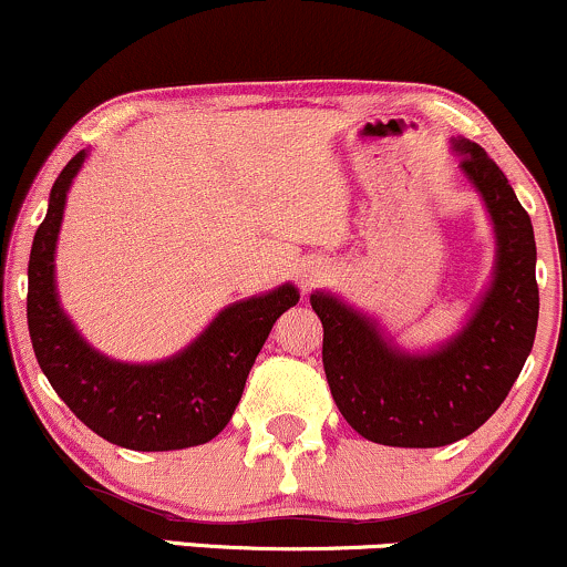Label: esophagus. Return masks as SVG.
<instances>
[{
	"instance_id": "34e87169",
	"label": "esophagus",
	"mask_w": 567,
	"mask_h": 567,
	"mask_svg": "<svg viewBox=\"0 0 567 567\" xmlns=\"http://www.w3.org/2000/svg\"><path fill=\"white\" fill-rule=\"evenodd\" d=\"M326 276H329V265L321 262V259H305V262L297 265V281L302 284L305 291L321 284Z\"/></svg>"
}]
</instances>
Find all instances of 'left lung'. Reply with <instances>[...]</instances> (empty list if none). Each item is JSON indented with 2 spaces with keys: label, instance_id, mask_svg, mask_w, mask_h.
<instances>
[{
  "label": "left lung",
  "instance_id": "left-lung-1",
  "mask_svg": "<svg viewBox=\"0 0 567 567\" xmlns=\"http://www.w3.org/2000/svg\"><path fill=\"white\" fill-rule=\"evenodd\" d=\"M462 169L496 225L498 262L481 310L432 355H403L374 323L329 295L310 305L323 323V371L348 424L365 441L437 449L462 441L509 395L536 339V241L509 179L477 143H456Z\"/></svg>",
  "mask_w": 567,
  "mask_h": 567
}]
</instances>
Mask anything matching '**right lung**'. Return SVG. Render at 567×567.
I'll use <instances>...</instances> for the list:
<instances>
[{
    "label": "right lung",
    "instance_id": "1",
    "mask_svg": "<svg viewBox=\"0 0 567 567\" xmlns=\"http://www.w3.org/2000/svg\"><path fill=\"white\" fill-rule=\"evenodd\" d=\"M86 153L63 166L29 259V334L52 390L92 432L132 451H175L209 443L236 411L272 323L295 308V286L223 310L188 350L153 365L103 358L76 334L55 297V241L65 193Z\"/></svg>",
    "mask_w": 567,
    "mask_h": 567
}]
</instances>
